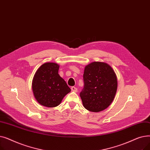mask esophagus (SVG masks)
Here are the masks:
<instances>
[{
  "label": "esophagus",
  "instance_id": "1",
  "mask_svg": "<svg viewBox=\"0 0 150 150\" xmlns=\"http://www.w3.org/2000/svg\"><path fill=\"white\" fill-rule=\"evenodd\" d=\"M71 90H72L73 92H77V88L74 87V86H72V87L71 88Z\"/></svg>",
  "mask_w": 150,
  "mask_h": 150
}]
</instances>
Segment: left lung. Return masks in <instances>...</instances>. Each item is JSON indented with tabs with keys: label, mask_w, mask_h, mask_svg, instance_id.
<instances>
[{
	"label": "left lung",
	"mask_w": 150,
	"mask_h": 150,
	"mask_svg": "<svg viewBox=\"0 0 150 150\" xmlns=\"http://www.w3.org/2000/svg\"><path fill=\"white\" fill-rule=\"evenodd\" d=\"M84 88L80 92L83 106L98 112L113 101L117 89V78L111 66L103 62H92L84 68Z\"/></svg>",
	"instance_id": "8db88e82"
}]
</instances>
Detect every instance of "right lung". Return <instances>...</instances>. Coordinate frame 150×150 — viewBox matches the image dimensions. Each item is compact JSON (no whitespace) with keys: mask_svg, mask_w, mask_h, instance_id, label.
Wrapping results in <instances>:
<instances>
[{"mask_svg":"<svg viewBox=\"0 0 150 150\" xmlns=\"http://www.w3.org/2000/svg\"><path fill=\"white\" fill-rule=\"evenodd\" d=\"M59 66L46 62L39 67L32 80V91L38 103L45 107L58 106L71 90L58 74Z\"/></svg>","mask_w":150,"mask_h":150,"instance_id":"right-lung-1","label":"right lung"}]
</instances>
